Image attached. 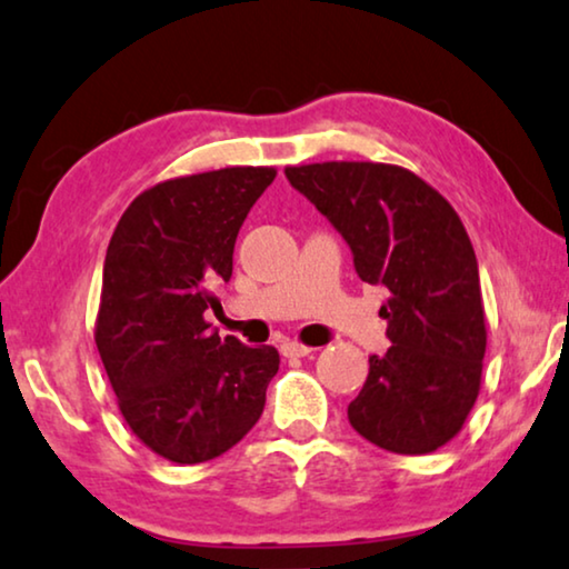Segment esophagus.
<instances>
[{"instance_id": "34e87169", "label": "esophagus", "mask_w": 569, "mask_h": 569, "mask_svg": "<svg viewBox=\"0 0 569 569\" xmlns=\"http://www.w3.org/2000/svg\"><path fill=\"white\" fill-rule=\"evenodd\" d=\"M281 353H283L286 358H303V356L315 353V348L301 346V342H296V340H286L283 346H281Z\"/></svg>"}]
</instances>
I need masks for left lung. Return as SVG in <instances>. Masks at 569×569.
Here are the masks:
<instances>
[{"label":"left lung","mask_w":569,"mask_h":569,"mask_svg":"<svg viewBox=\"0 0 569 569\" xmlns=\"http://www.w3.org/2000/svg\"><path fill=\"white\" fill-rule=\"evenodd\" d=\"M291 188L340 231L361 281L389 291L391 340L368 356L348 420L391 453H430L475 407L487 348L475 247L451 203L395 164L286 167Z\"/></svg>","instance_id":"left-lung-1"}]
</instances>
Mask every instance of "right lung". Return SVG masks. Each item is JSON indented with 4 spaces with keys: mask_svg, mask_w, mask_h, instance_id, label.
I'll return each mask as SVG.
<instances>
[{
    "mask_svg": "<svg viewBox=\"0 0 569 569\" xmlns=\"http://www.w3.org/2000/svg\"><path fill=\"white\" fill-rule=\"evenodd\" d=\"M273 180V167H227L159 182L110 237L94 342L128 428L174 463L242 441L278 373L273 346L219 338L203 319L208 288L231 278L239 229Z\"/></svg>",
    "mask_w": 569,
    "mask_h": 569,
    "instance_id": "add662e5",
    "label": "right lung"
}]
</instances>
